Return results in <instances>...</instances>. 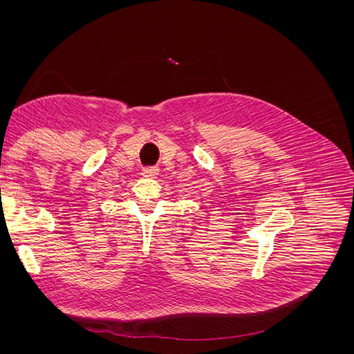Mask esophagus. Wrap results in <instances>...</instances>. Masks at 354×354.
<instances>
[{
  "instance_id": "esophagus-1",
  "label": "esophagus",
  "mask_w": 354,
  "mask_h": 354,
  "mask_svg": "<svg viewBox=\"0 0 354 354\" xmlns=\"http://www.w3.org/2000/svg\"><path fill=\"white\" fill-rule=\"evenodd\" d=\"M158 173H159V169H158L156 167H145V168L142 169V174H143L145 177H156Z\"/></svg>"
}]
</instances>
